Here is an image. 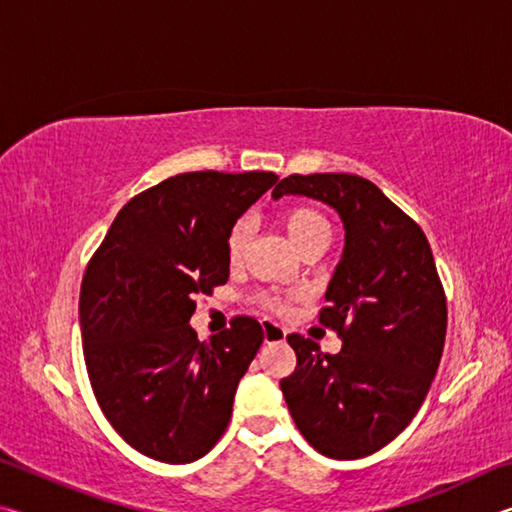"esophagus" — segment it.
Wrapping results in <instances>:
<instances>
[{
    "mask_svg": "<svg viewBox=\"0 0 512 512\" xmlns=\"http://www.w3.org/2000/svg\"><path fill=\"white\" fill-rule=\"evenodd\" d=\"M262 329H264V343H282L287 339V329L273 323L271 318H262Z\"/></svg>",
    "mask_w": 512,
    "mask_h": 512,
    "instance_id": "1",
    "label": "esophagus"
}]
</instances>
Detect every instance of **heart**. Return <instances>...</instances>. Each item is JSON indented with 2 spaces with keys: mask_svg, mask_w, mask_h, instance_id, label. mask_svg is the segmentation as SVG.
<instances>
[{
  "mask_svg": "<svg viewBox=\"0 0 512 512\" xmlns=\"http://www.w3.org/2000/svg\"><path fill=\"white\" fill-rule=\"evenodd\" d=\"M284 225H287L289 237L298 248L302 244H307L309 239L329 235V232H332L329 230V223L325 216L318 210H314V207H293V210L284 214ZM248 237H250V223L248 219H239L235 225H232L228 235V255L232 259H237L241 253H244ZM266 305L273 309H280L282 302L280 298H266Z\"/></svg>",
  "mask_w": 512,
  "mask_h": 512,
  "instance_id": "1",
  "label": "heart"
}]
</instances>
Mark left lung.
<instances>
[{
	"instance_id": "1",
	"label": "left lung",
	"mask_w": 512,
	"mask_h": 512,
	"mask_svg": "<svg viewBox=\"0 0 512 512\" xmlns=\"http://www.w3.org/2000/svg\"><path fill=\"white\" fill-rule=\"evenodd\" d=\"M307 196L339 214L341 262L320 323L339 329V354L300 334L298 366L280 381L309 445L336 461L379 452L420 411L443 357L447 302L424 232L370 180L350 173L289 176L273 198Z\"/></svg>"
}]
</instances>
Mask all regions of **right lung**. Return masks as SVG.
<instances>
[{
	"label": "right lung",
	"instance_id": "1",
	"mask_svg": "<svg viewBox=\"0 0 512 512\" xmlns=\"http://www.w3.org/2000/svg\"><path fill=\"white\" fill-rule=\"evenodd\" d=\"M271 171L180 173L121 207L81 284L85 366L101 411L155 461H198L223 436L264 341L255 318L198 341V293L228 282V235Z\"/></svg>",
	"mask_w": 512,
	"mask_h": 512
}]
</instances>
